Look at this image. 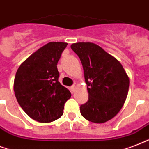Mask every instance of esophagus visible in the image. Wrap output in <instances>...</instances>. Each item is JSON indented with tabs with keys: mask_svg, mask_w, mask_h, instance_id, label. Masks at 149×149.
Masks as SVG:
<instances>
[{
	"mask_svg": "<svg viewBox=\"0 0 149 149\" xmlns=\"http://www.w3.org/2000/svg\"><path fill=\"white\" fill-rule=\"evenodd\" d=\"M76 89H77V86L75 85H73L71 86V90L73 91V92H75Z\"/></svg>",
	"mask_w": 149,
	"mask_h": 149,
	"instance_id": "1",
	"label": "esophagus"
}]
</instances>
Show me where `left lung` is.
<instances>
[{
    "label": "left lung",
    "mask_w": 149,
    "mask_h": 149,
    "mask_svg": "<svg viewBox=\"0 0 149 149\" xmlns=\"http://www.w3.org/2000/svg\"><path fill=\"white\" fill-rule=\"evenodd\" d=\"M71 48L80 58L88 92V100L81 105V114L96 124L108 121L126 100L128 76L115 57L93 42H76Z\"/></svg>",
    "instance_id": "obj_1"
}]
</instances>
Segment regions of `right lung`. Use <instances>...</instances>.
<instances>
[{
    "instance_id": "obj_1",
    "label": "right lung",
    "mask_w": 149,
    "mask_h": 149,
    "mask_svg": "<svg viewBox=\"0 0 149 149\" xmlns=\"http://www.w3.org/2000/svg\"><path fill=\"white\" fill-rule=\"evenodd\" d=\"M68 43L51 42L36 51L18 68L14 91L18 104L28 116L49 123L63 115L71 92L59 82L56 64Z\"/></svg>"
}]
</instances>
